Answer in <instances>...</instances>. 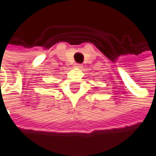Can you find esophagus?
I'll return each instance as SVG.
<instances>
[{
  "label": "esophagus",
  "instance_id": "1",
  "mask_svg": "<svg viewBox=\"0 0 156 156\" xmlns=\"http://www.w3.org/2000/svg\"><path fill=\"white\" fill-rule=\"evenodd\" d=\"M75 67L77 68V69H81V68H82V65H81L80 63H76V64H75Z\"/></svg>",
  "mask_w": 156,
  "mask_h": 156
}]
</instances>
